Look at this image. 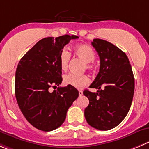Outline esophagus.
<instances>
[{
    "label": "esophagus",
    "mask_w": 149,
    "mask_h": 149,
    "mask_svg": "<svg viewBox=\"0 0 149 149\" xmlns=\"http://www.w3.org/2000/svg\"><path fill=\"white\" fill-rule=\"evenodd\" d=\"M83 94V91H79V96H80V97H81Z\"/></svg>",
    "instance_id": "34e87169"
}]
</instances>
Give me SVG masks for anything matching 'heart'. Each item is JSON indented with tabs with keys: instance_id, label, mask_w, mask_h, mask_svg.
<instances>
[{
	"instance_id": "1",
	"label": "heart",
	"mask_w": 149,
	"mask_h": 149,
	"mask_svg": "<svg viewBox=\"0 0 149 149\" xmlns=\"http://www.w3.org/2000/svg\"><path fill=\"white\" fill-rule=\"evenodd\" d=\"M74 53L76 56L85 62V68L93 69L94 68V59L96 53L93 48L87 44H80L74 47ZM71 58V54L66 48H63L59 55V63L62 70H66ZM90 81L88 76L86 74L78 75L75 74L69 73L63 77V83L71 86L75 88H82Z\"/></svg>"
}]
</instances>
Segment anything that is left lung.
Segmentation results:
<instances>
[{
  "instance_id": "8db88e82",
  "label": "left lung",
  "mask_w": 149,
  "mask_h": 149,
  "mask_svg": "<svg viewBox=\"0 0 149 149\" xmlns=\"http://www.w3.org/2000/svg\"><path fill=\"white\" fill-rule=\"evenodd\" d=\"M91 45L100 56V68L90 88L98 91H83L89 100L84 114L89 125L105 131L118 126L128 113L134 95V78L125 52L103 39H94Z\"/></svg>"
}]
</instances>
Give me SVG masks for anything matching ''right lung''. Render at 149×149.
I'll return each instance as SVG.
<instances>
[{
    "label": "right lung",
    "instance_id": "1",
    "mask_svg": "<svg viewBox=\"0 0 149 149\" xmlns=\"http://www.w3.org/2000/svg\"><path fill=\"white\" fill-rule=\"evenodd\" d=\"M75 35L41 39L24 55L15 74V96L27 121L35 128L49 132L58 128L66 119L68 109L78 97L79 92L71 86L50 87L61 83L59 55Z\"/></svg>",
    "mask_w": 149,
    "mask_h": 149
}]
</instances>
